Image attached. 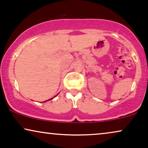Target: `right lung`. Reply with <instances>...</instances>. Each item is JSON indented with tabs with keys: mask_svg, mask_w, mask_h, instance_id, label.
<instances>
[{
	"mask_svg": "<svg viewBox=\"0 0 148 148\" xmlns=\"http://www.w3.org/2000/svg\"><path fill=\"white\" fill-rule=\"evenodd\" d=\"M52 98H51V99H50V100H52Z\"/></svg>",
	"mask_w": 148,
	"mask_h": 148,
	"instance_id": "right-lung-1",
	"label": "right lung"
}]
</instances>
